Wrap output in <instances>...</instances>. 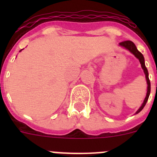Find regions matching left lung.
Here are the masks:
<instances>
[{
    "label": "left lung",
    "instance_id": "1",
    "mask_svg": "<svg viewBox=\"0 0 157 157\" xmlns=\"http://www.w3.org/2000/svg\"><path fill=\"white\" fill-rule=\"evenodd\" d=\"M120 46L123 47V48H127L130 51V52L132 54H134V56L136 58H138L139 59L140 63L141 65V67L143 69L144 71V73L145 75V78H146V82H147V84H148V88H147V94H146V97H145V100H144L143 103L141 105V106L140 107L139 109H138L137 112H136V114H138V112H141L142 109H144V107L145 105H146V102L149 99V94H150V90H151V85H150V81H149V72H148V70H147L146 67H145V59H144V56L138 50V48H136L135 45L134 44V42H132L131 41H122V42L120 43Z\"/></svg>",
    "mask_w": 157,
    "mask_h": 157
}]
</instances>
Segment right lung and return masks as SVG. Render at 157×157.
<instances>
[{"label": "right lung", "mask_w": 157, "mask_h": 157, "mask_svg": "<svg viewBox=\"0 0 157 157\" xmlns=\"http://www.w3.org/2000/svg\"><path fill=\"white\" fill-rule=\"evenodd\" d=\"M20 51H22V49H21V50H20Z\"/></svg>", "instance_id": "add662e5"}]
</instances>
